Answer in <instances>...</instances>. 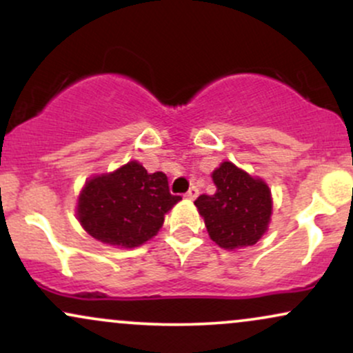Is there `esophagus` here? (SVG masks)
I'll return each instance as SVG.
<instances>
[{
    "instance_id": "34e87169",
    "label": "esophagus",
    "mask_w": 353,
    "mask_h": 353,
    "mask_svg": "<svg viewBox=\"0 0 353 353\" xmlns=\"http://www.w3.org/2000/svg\"><path fill=\"white\" fill-rule=\"evenodd\" d=\"M197 194H199V189H197L196 185H192V188H189L188 192H185V197H188V199L192 201V199H196Z\"/></svg>"
}]
</instances>
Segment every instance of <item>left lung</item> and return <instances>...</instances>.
Returning <instances> with one entry per match:
<instances>
[{
	"label": "left lung",
	"instance_id": "obj_1",
	"mask_svg": "<svg viewBox=\"0 0 353 353\" xmlns=\"http://www.w3.org/2000/svg\"><path fill=\"white\" fill-rule=\"evenodd\" d=\"M216 192L194 201L204 217L209 237L222 249L254 245L265 234L272 214L269 185L232 163H222L212 172Z\"/></svg>",
	"mask_w": 353,
	"mask_h": 353
}]
</instances>
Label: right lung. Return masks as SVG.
<instances>
[{
  "label": "right lung",
  "instance_id": "add662e5",
  "mask_svg": "<svg viewBox=\"0 0 353 353\" xmlns=\"http://www.w3.org/2000/svg\"><path fill=\"white\" fill-rule=\"evenodd\" d=\"M182 199L164 172L149 174L136 161L89 179L79 194L78 219L89 236L131 249L152 239L164 216Z\"/></svg>",
  "mask_w": 353,
  "mask_h": 353
}]
</instances>
